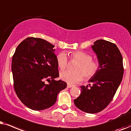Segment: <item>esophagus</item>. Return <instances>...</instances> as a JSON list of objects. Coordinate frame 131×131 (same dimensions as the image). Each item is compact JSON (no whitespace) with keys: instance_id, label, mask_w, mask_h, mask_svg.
Here are the masks:
<instances>
[{"instance_id":"esophagus-1","label":"esophagus","mask_w":131,"mask_h":131,"mask_svg":"<svg viewBox=\"0 0 131 131\" xmlns=\"http://www.w3.org/2000/svg\"><path fill=\"white\" fill-rule=\"evenodd\" d=\"M67 87H68V88H72V87H74V85L69 84H68Z\"/></svg>"}]
</instances>
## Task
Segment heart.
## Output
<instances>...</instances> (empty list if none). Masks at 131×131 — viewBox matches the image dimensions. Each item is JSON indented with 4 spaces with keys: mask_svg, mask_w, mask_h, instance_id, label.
Wrapping results in <instances>:
<instances>
[{
    "mask_svg": "<svg viewBox=\"0 0 131 131\" xmlns=\"http://www.w3.org/2000/svg\"><path fill=\"white\" fill-rule=\"evenodd\" d=\"M71 60L78 62L75 67V71H64L60 72V77L63 81L68 84L77 83L83 80L91 79L98 72L100 69V63L93 60L91 54L82 51L70 53ZM57 63L60 69H66L68 64V59L64 52L59 53L56 57Z\"/></svg>",
    "mask_w": 131,
    "mask_h": 131,
    "instance_id": "obj_1",
    "label": "heart"
}]
</instances>
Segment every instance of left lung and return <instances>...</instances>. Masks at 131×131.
Returning <instances> with one entry per match:
<instances>
[{
    "instance_id": "obj_1",
    "label": "left lung",
    "mask_w": 131,
    "mask_h": 131,
    "mask_svg": "<svg viewBox=\"0 0 131 131\" xmlns=\"http://www.w3.org/2000/svg\"><path fill=\"white\" fill-rule=\"evenodd\" d=\"M96 54L100 69L89 80L88 86H80L81 93L74 99L75 105L90 114L103 110L110 103L123 78V58L116 44L99 39L92 46Z\"/></svg>"
}]
</instances>
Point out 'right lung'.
I'll return each mask as SVG.
<instances>
[{"instance_id":"1","label":"right lung","mask_w":131,"mask_h":131,"mask_svg":"<svg viewBox=\"0 0 131 131\" xmlns=\"http://www.w3.org/2000/svg\"><path fill=\"white\" fill-rule=\"evenodd\" d=\"M54 47L44 39L29 37L18 45L13 56L15 92L22 103L33 110L51 107L67 86L64 81L54 80L59 74ZM45 81L49 83L46 85Z\"/></svg>"}]
</instances>
